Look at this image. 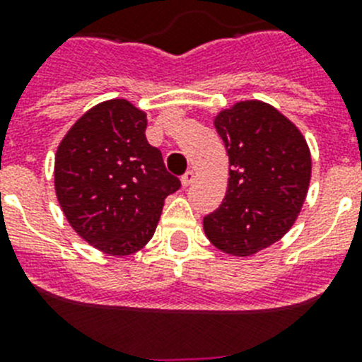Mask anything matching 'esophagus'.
Instances as JSON below:
<instances>
[{
  "mask_svg": "<svg viewBox=\"0 0 362 362\" xmlns=\"http://www.w3.org/2000/svg\"><path fill=\"white\" fill-rule=\"evenodd\" d=\"M194 179H196V174H194V170H187V172H185L183 177H181V183H183V187H188V185L194 183Z\"/></svg>",
  "mask_w": 362,
  "mask_h": 362,
  "instance_id": "34e87169",
  "label": "esophagus"
}]
</instances>
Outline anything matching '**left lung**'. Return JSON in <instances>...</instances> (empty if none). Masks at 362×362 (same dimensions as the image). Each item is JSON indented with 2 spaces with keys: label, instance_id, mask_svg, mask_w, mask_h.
Returning a JSON list of instances; mask_svg holds the SVG:
<instances>
[{
  "label": "left lung",
  "instance_id": "left-lung-1",
  "mask_svg": "<svg viewBox=\"0 0 362 362\" xmlns=\"http://www.w3.org/2000/svg\"><path fill=\"white\" fill-rule=\"evenodd\" d=\"M214 124L232 168L225 199L204 216L203 228L221 252L246 257L292 228L308 192L312 158L296 124L263 101H239Z\"/></svg>",
  "mask_w": 362,
  "mask_h": 362
}]
</instances>
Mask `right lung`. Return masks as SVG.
Here are the masks:
<instances>
[{
  "label": "right lung",
  "mask_w": 362,
  "mask_h": 362,
  "mask_svg": "<svg viewBox=\"0 0 362 362\" xmlns=\"http://www.w3.org/2000/svg\"><path fill=\"white\" fill-rule=\"evenodd\" d=\"M145 130V112L127 99H110L83 114L57 146V201L70 226L105 254L143 248L165 197L181 187Z\"/></svg>",
  "instance_id": "add662e5"
}]
</instances>
